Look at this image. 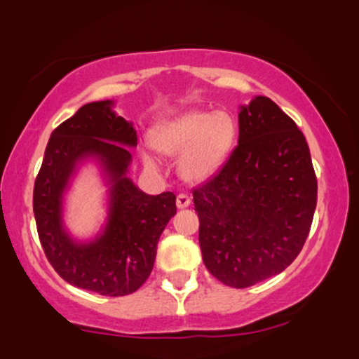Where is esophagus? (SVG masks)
<instances>
[{"instance_id": "obj_1", "label": "esophagus", "mask_w": 359, "mask_h": 359, "mask_svg": "<svg viewBox=\"0 0 359 359\" xmlns=\"http://www.w3.org/2000/svg\"><path fill=\"white\" fill-rule=\"evenodd\" d=\"M175 203H177V208H179V209H185V208H189V205H191V197H189L187 194H179V196H177V199H175Z\"/></svg>"}]
</instances>
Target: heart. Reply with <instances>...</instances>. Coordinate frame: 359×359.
I'll list each match as a JSON object with an SVG mask.
<instances>
[{"mask_svg":"<svg viewBox=\"0 0 359 359\" xmlns=\"http://www.w3.org/2000/svg\"><path fill=\"white\" fill-rule=\"evenodd\" d=\"M236 138V123L224 111H196L160 126L151 143L165 155H180L179 168L187 180H203L222 165ZM147 167L155 168L154 155L143 154Z\"/></svg>","mask_w":359,"mask_h":359,"instance_id":"obj_1","label":"heart"}]
</instances>
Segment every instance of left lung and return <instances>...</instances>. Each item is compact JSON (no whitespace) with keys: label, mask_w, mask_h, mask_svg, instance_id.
Masks as SVG:
<instances>
[{"label":"left lung","mask_w":359,"mask_h":359,"mask_svg":"<svg viewBox=\"0 0 359 359\" xmlns=\"http://www.w3.org/2000/svg\"><path fill=\"white\" fill-rule=\"evenodd\" d=\"M238 119V145L192 196L205 269L224 285L245 288L297 258L317 179L306 137L270 97H255Z\"/></svg>","instance_id":"obj_1"}]
</instances>
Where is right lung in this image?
Wrapping results in <instances>:
<instances>
[{"instance_id":"right-lung-1","label":"right lung","mask_w":359,"mask_h":359,"mask_svg":"<svg viewBox=\"0 0 359 359\" xmlns=\"http://www.w3.org/2000/svg\"><path fill=\"white\" fill-rule=\"evenodd\" d=\"M113 101L84 104L52 131L34 187L40 243L53 270L74 287L108 297L133 294L150 277L158 238L177 212L174 192L148 196L128 179L137 131ZM96 158L109 175L110 214L101 235L76 243L61 226V196L76 163Z\"/></svg>"}]
</instances>
